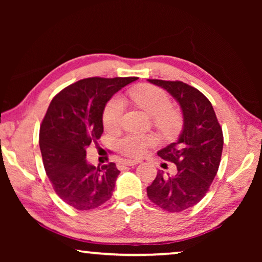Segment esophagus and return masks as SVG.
<instances>
[{"mask_svg":"<svg viewBox=\"0 0 262 262\" xmlns=\"http://www.w3.org/2000/svg\"><path fill=\"white\" fill-rule=\"evenodd\" d=\"M139 161H134V159H126V161H122L121 164L125 166H134L136 164H139Z\"/></svg>","mask_w":262,"mask_h":262,"instance_id":"obj_1","label":"esophagus"}]
</instances>
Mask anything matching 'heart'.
Masks as SVG:
<instances>
[{
	"mask_svg": "<svg viewBox=\"0 0 262 262\" xmlns=\"http://www.w3.org/2000/svg\"><path fill=\"white\" fill-rule=\"evenodd\" d=\"M130 99L150 115H154V123L163 134H176L181 125L180 113L171 107V99L163 89L143 84L129 92ZM125 100L120 96H114L106 104L103 113V122L107 129L120 126L125 112ZM152 135L142 133H128L117 141V148L128 157H141L155 143Z\"/></svg>",
	"mask_w": 262,
	"mask_h": 262,
	"instance_id": "obj_1",
	"label": "heart"
}]
</instances>
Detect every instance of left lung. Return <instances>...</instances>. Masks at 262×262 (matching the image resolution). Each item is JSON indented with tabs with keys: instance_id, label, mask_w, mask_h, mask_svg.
Instances as JSON below:
<instances>
[{
	"instance_id": "obj_1",
	"label": "left lung",
	"mask_w": 262,
	"mask_h": 262,
	"mask_svg": "<svg viewBox=\"0 0 262 262\" xmlns=\"http://www.w3.org/2000/svg\"><path fill=\"white\" fill-rule=\"evenodd\" d=\"M148 81L177 100L183 111L184 126L178 141L157 152L176 164L177 173L168 176L158 171L147 194L162 209L179 212L196 205L209 189L219 171L223 133L211 103L198 89L180 81Z\"/></svg>"
}]
</instances>
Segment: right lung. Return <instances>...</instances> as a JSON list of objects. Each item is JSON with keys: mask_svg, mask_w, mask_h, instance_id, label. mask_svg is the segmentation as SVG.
Instances as JSON below:
<instances>
[{"mask_svg": "<svg viewBox=\"0 0 262 262\" xmlns=\"http://www.w3.org/2000/svg\"><path fill=\"white\" fill-rule=\"evenodd\" d=\"M136 77L84 78L52 99L40 126L43 167L55 193L77 210L110 200L120 171L114 163L94 166L86 148L104 132L103 113L114 94Z\"/></svg>", "mask_w": 262, "mask_h": 262, "instance_id": "add662e5", "label": "right lung"}]
</instances>
